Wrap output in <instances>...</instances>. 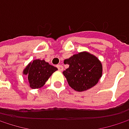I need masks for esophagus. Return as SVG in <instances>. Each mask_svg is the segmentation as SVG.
<instances>
[{"mask_svg":"<svg viewBox=\"0 0 129 129\" xmlns=\"http://www.w3.org/2000/svg\"><path fill=\"white\" fill-rule=\"evenodd\" d=\"M57 67L58 70H59V71H60V72L63 70V66L62 65H57Z\"/></svg>","mask_w":129,"mask_h":129,"instance_id":"esophagus-1","label":"esophagus"}]
</instances>
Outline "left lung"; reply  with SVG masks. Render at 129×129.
<instances>
[{"label":"left lung","mask_w":129,"mask_h":129,"mask_svg":"<svg viewBox=\"0 0 129 129\" xmlns=\"http://www.w3.org/2000/svg\"><path fill=\"white\" fill-rule=\"evenodd\" d=\"M64 63L69 66L63 74L69 85L78 92L95 86L102 75V65L99 60L87 51L74 54L66 59Z\"/></svg>","instance_id":"8db88e82"}]
</instances>
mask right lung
Masks as SVG:
<instances>
[{
	"label": "right lung",
	"instance_id": "right-lung-1",
	"mask_svg": "<svg viewBox=\"0 0 129 129\" xmlns=\"http://www.w3.org/2000/svg\"><path fill=\"white\" fill-rule=\"evenodd\" d=\"M57 69L44 60H35L30 62L23 71V74L27 76L30 87L32 89H38L45 85L49 77Z\"/></svg>",
	"mask_w": 129,
	"mask_h": 129
}]
</instances>
